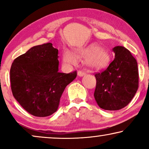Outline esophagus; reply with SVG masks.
<instances>
[{"label":"esophagus","mask_w":149,"mask_h":149,"mask_svg":"<svg viewBox=\"0 0 149 149\" xmlns=\"http://www.w3.org/2000/svg\"><path fill=\"white\" fill-rule=\"evenodd\" d=\"M85 71H83V70H79L78 72H77V74H78V76L79 77H83L84 76V75L85 74Z\"/></svg>","instance_id":"obj_1"}]
</instances>
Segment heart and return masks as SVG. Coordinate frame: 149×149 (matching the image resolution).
<instances>
[{
  "label": "heart",
  "mask_w": 149,
  "mask_h": 149,
  "mask_svg": "<svg viewBox=\"0 0 149 149\" xmlns=\"http://www.w3.org/2000/svg\"><path fill=\"white\" fill-rule=\"evenodd\" d=\"M85 58V62L89 67L94 69H101L109 64L111 54L108 49L101 47L100 45L96 43L77 49L75 55L69 50H65L63 53V61L68 65L77 64L78 60Z\"/></svg>",
  "instance_id": "heart-1"
}]
</instances>
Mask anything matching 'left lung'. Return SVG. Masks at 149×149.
I'll return each instance as SVG.
<instances>
[{
    "mask_svg": "<svg viewBox=\"0 0 149 149\" xmlns=\"http://www.w3.org/2000/svg\"><path fill=\"white\" fill-rule=\"evenodd\" d=\"M115 57L107 69L95 74V101L101 109L117 111L129 104L139 84L138 64L130 52L122 46L113 48Z\"/></svg>",
    "mask_w": 149,
    "mask_h": 149,
    "instance_id": "left-lung-1",
    "label": "left lung"
}]
</instances>
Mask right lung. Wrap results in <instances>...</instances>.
<instances>
[{
    "mask_svg": "<svg viewBox=\"0 0 149 149\" xmlns=\"http://www.w3.org/2000/svg\"><path fill=\"white\" fill-rule=\"evenodd\" d=\"M58 50L47 42L30 48L14 60L10 70L13 95L30 115L47 117L58 109L65 88L77 71L58 72Z\"/></svg>",
    "mask_w": 149,
    "mask_h": 149,
    "instance_id": "1",
    "label": "right lung"
}]
</instances>
